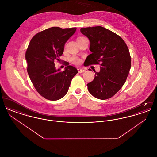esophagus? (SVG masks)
Here are the masks:
<instances>
[{"instance_id": "obj_1", "label": "esophagus", "mask_w": 157, "mask_h": 157, "mask_svg": "<svg viewBox=\"0 0 157 157\" xmlns=\"http://www.w3.org/2000/svg\"><path fill=\"white\" fill-rule=\"evenodd\" d=\"M78 71L79 73H82L85 71V69H83V68H79V69H78Z\"/></svg>"}]
</instances>
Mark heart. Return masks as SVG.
<instances>
[{
    "mask_svg": "<svg viewBox=\"0 0 157 157\" xmlns=\"http://www.w3.org/2000/svg\"><path fill=\"white\" fill-rule=\"evenodd\" d=\"M72 60L73 61V62H74V63H76V64H78V63H79L81 62V60L79 59V58H76V57H74V58H72Z\"/></svg>",
    "mask_w": 157,
    "mask_h": 157,
    "instance_id": "heart-1",
    "label": "heart"
}]
</instances>
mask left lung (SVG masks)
Returning <instances> with one entry per match:
<instances>
[{"mask_svg":"<svg viewBox=\"0 0 157 157\" xmlns=\"http://www.w3.org/2000/svg\"><path fill=\"white\" fill-rule=\"evenodd\" d=\"M90 40L91 53L85 60V66L101 65L94 79L87 84L94 97L106 99L113 97L126 81L131 66L129 49L124 40L112 31L102 26L81 29Z\"/></svg>","mask_w":157,"mask_h":157,"instance_id":"8db88e82","label":"left lung"}]
</instances>
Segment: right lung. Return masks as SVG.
<instances>
[{
	"mask_svg": "<svg viewBox=\"0 0 157 157\" xmlns=\"http://www.w3.org/2000/svg\"><path fill=\"white\" fill-rule=\"evenodd\" d=\"M76 30L52 27L37 33L30 40L26 52L27 71L37 92L51 101L63 97L78 70L68 65L63 71L56 69L55 60L59 61L64 46Z\"/></svg>",
	"mask_w": 157,
	"mask_h": 157,
	"instance_id": "obj_1",
	"label": "right lung"
}]
</instances>
